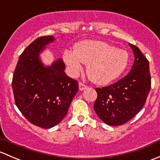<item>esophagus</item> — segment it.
I'll return each instance as SVG.
<instances>
[{"mask_svg":"<svg viewBox=\"0 0 160 160\" xmlns=\"http://www.w3.org/2000/svg\"><path fill=\"white\" fill-rule=\"evenodd\" d=\"M78 86H79L80 91H83V90H85V88H88V86H87V85H84V84L82 83V82H79V84H78Z\"/></svg>","mask_w":160,"mask_h":160,"instance_id":"esophagus-1","label":"esophagus"}]
</instances>
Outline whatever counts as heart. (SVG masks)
Segmentation results:
<instances>
[{"instance_id": "heart-1", "label": "heart", "mask_w": 160, "mask_h": 160, "mask_svg": "<svg viewBox=\"0 0 160 160\" xmlns=\"http://www.w3.org/2000/svg\"><path fill=\"white\" fill-rule=\"evenodd\" d=\"M63 59L73 76L83 70L84 64H88L87 72L90 79L98 85H107L125 72L129 55L102 41L85 40L77 44L75 50L65 51Z\"/></svg>"}]
</instances>
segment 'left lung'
Segmentation results:
<instances>
[{"label":"left lung","instance_id":"obj_1","mask_svg":"<svg viewBox=\"0 0 160 160\" xmlns=\"http://www.w3.org/2000/svg\"><path fill=\"white\" fill-rule=\"evenodd\" d=\"M135 59L129 73L115 84L95 88L94 110L109 126H120L136 116L145 105L151 88L149 61L139 48L129 44Z\"/></svg>","mask_w":160,"mask_h":160}]
</instances>
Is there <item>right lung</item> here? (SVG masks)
I'll return each mask as SVG.
<instances>
[{
	"instance_id": "obj_1",
	"label": "right lung",
	"mask_w": 160,
	"mask_h": 160,
	"mask_svg": "<svg viewBox=\"0 0 160 160\" xmlns=\"http://www.w3.org/2000/svg\"><path fill=\"white\" fill-rule=\"evenodd\" d=\"M55 40L53 36H43L29 44L20 55L12 79L20 112L42 129L54 127L65 118L78 91V82L65 75L62 59L49 66L41 60V53Z\"/></svg>"
}]
</instances>
